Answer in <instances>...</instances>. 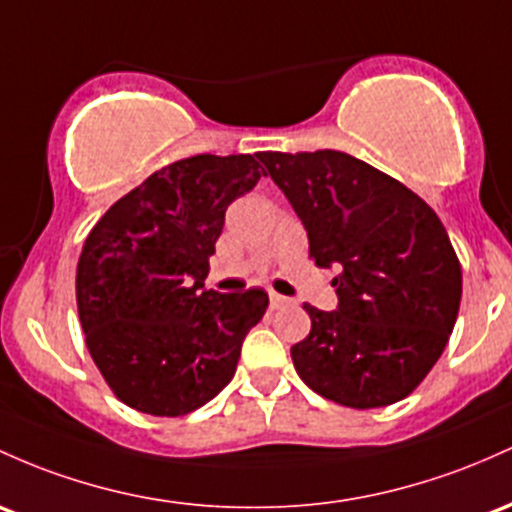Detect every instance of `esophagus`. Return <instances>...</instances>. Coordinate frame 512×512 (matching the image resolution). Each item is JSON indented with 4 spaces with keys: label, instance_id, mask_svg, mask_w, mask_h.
<instances>
[{
    "label": "esophagus",
    "instance_id": "1",
    "mask_svg": "<svg viewBox=\"0 0 512 512\" xmlns=\"http://www.w3.org/2000/svg\"><path fill=\"white\" fill-rule=\"evenodd\" d=\"M269 303H272V308H282V306H289L291 299H286L282 294H269Z\"/></svg>",
    "mask_w": 512,
    "mask_h": 512
}]
</instances>
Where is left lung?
Segmentation results:
<instances>
[{"mask_svg": "<svg viewBox=\"0 0 512 512\" xmlns=\"http://www.w3.org/2000/svg\"><path fill=\"white\" fill-rule=\"evenodd\" d=\"M308 233L318 267H338V308L306 303L311 333L291 347L303 384L347 408L401 401L452 335L462 267L437 213L340 150L257 153Z\"/></svg>", "mask_w": 512, "mask_h": 512, "instance_id": "obj_1", "label": "left lung"}]
</instances>
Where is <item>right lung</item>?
Masks as SVG:
<instances>
[{"mask_svg":"<svg viewBox=\"0 0 512 512\" xmlns=\"http://www.w3.org/2000/svg\"><path fill=\"white\" fill-rule=\"evenodd\" d=\"M255 155H194L150 174L87 235L77 262L84 342L119 401L177 418L233 379L262 289H204L226 209L262 177Z\"/></svg>","mask_w":512,"mask_h":512,"instance_id":"right-lung-1","label":"right lung"}]
</instances>
